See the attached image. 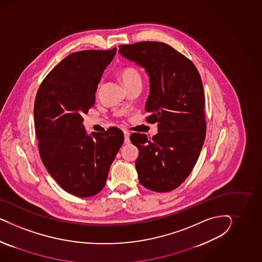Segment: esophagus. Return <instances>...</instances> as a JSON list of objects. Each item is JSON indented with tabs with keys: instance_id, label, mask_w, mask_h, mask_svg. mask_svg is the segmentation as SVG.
<instances>
[{
	"instance_id": "obj_1",
	"label": "esophagus",
	"mask_w": 262,
	"mask_h": 262,
	"mask_svg": "<svg viewBox=\"0 0 262 262\" xmlns=\"http://www.w3.org/2000/svg\"><path fill=\"white\" fill-rule=\"evenodd\" d=\"M124 136H125V144H128V143L130 142V140H129V133L125 132L124 133Z\"/></svg>"
}]
</instances>
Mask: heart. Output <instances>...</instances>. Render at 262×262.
<instances>
[{
  "instance_id": "1",
  "label": "heart",
  "mask_w": 262,
  "mask_h": 262,
  "mask_svg": "<svg viewBox=\"0 0 262 262\" xmlns=\"http://www.w3.org/2000/svg\"><path fill=\"white\" fill-rule=\"evenodd\" d=\"M120 78L122 79L125 88H127L135 83H141V77L138 71L133 67H127L120 73Z\"/></svg>"
}]
</instances>
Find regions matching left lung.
<instances>
[{"mask_svg": "<svg viewBox=\"0 0 262 262\" xmlns=\"http://www.w3.org/2000/svg\"><path fill=\"white\" fill-rule=\"evenodd\" d=\"M119 47L120 55L141 66L150 78L146 121L159 127L151 139L130 135L139 150L135 161L139 183L156 192L174 190L195 166L206 137L202 79L191 60L165 43Z\"/></svg>", "mask_w": 262, "mask_h": 262, "instance_id": "1", "label": "left lung"}]
</instances>
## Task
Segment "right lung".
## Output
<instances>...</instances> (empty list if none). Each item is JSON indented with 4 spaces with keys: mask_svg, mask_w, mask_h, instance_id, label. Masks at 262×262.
<instances>
[{
    "mask_svg": "<svg viewBox=\"0 0 262 262\" xmlns=\"http://www.w3.org/2000/svg\"><path fill=\"white\" fill-rule=\"evenodd\" d=\"M116 54L88 50L73 53L48 74L34 102V127L40 158L63 190L79 198L103 189L124 134L111 127L88 135L82 125L95 103L103 70Z\"/></svg>",
    "mask_w": 262,
    "mask_h": 262,
    "instance_id": "right-lung-1",
    "label": "right lung"
}]
</instances>
